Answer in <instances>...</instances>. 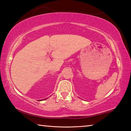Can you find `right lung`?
Wrapping results in <instances>:
<instances>
[{
    "label": "right lung",
    "mask_w": 131,
    "mask_h": 131,
    "mask_svg": "<svg viewBox=\"0 0 131 131\" xmlns=\"http://www.w3.org/2000/svg\"><path fill=\"white\" fill-rule=\"evenodd\" d=\"M46 99H47V98H45V99H43V100H46ZM40 101H42L41 100H40Z\"/></svg>",
    "instance_id": "right-lung-1"
}]
</instances>
